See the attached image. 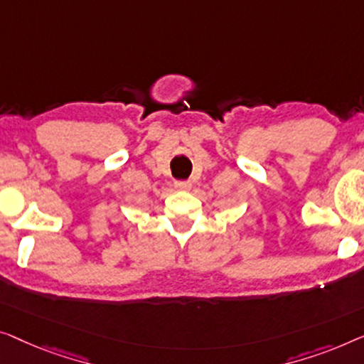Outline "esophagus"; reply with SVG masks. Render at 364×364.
Wrapping results in <instances>:
<instances>
[{
  "mask_svg": "<svg viewBox=\"0 0 364 364\" xmlns=\"http://www.w3.org/2000/svg\"><path fill=\"white\" fill-rule=\"evenodd\" d=\"M175 188L178 189V191H189V189H191V183H189V181H176Z\"/></svg>",
  "mask_w": 364,
  "mask_h": 364,
  "instance_id": "1",
  "label": "esophagus"
}]
</instances>
